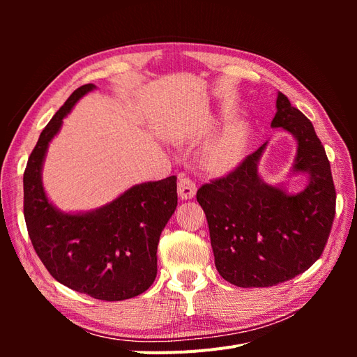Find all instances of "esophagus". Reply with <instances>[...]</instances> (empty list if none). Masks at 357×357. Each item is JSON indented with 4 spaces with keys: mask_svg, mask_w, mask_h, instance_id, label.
Wrapping results in <instances>:
<instances>
[{
    "mask_svg": "<svg viewBox=\"0 0 357 357\" xmlns=\"http://www.w3.org/2000/svg\"><path fill=\"white\" fill-rule=\"evenodd\" d=\"M197 195V186L193 180L186 177L185 174L178 176V197L181 199H192Z\"/></svg>",
    "mask_w": 357,
    "mask_h": 357,
    "instance_id": "1",
    "label": "esophagus"
}]
</instances>
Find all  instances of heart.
<instances>
[{
	"mask_svg": "<svg viewBox=\"0 0 357 357\" xmlns=\"http://www.w3.org/2000/svg\"><path fill=\"white\" fill-rule=\"evenodd\" d=\"M250 139V132L244 123L225 128L204 147L201 160L205 168L214 172H226L240 164Z\"/></svg>",
	"mask_w": 357,
	"mask_h": 357,
	"instance_id": "1",
	"label": "heart"
}]
</instances>
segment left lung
Masks as SVG:
<instances>
[{"label":"left lung","instance_id":"1","mask_svg":"<svg viewBox=\"0 0 357 357\" xmlns=\"http://www.w3.org/2000/svg\"><path fill=\"white\" fill-rule=\"evenodd\" d=\"M275 107L271 126L295 138L289 176L307 174L304 190L289 193L286 183L268 185L259 176L266 142L231 174L197 193L207 215L215 268L238 287L275 286L307 271L323 253L335 218L331 164L314 126L282 92Z\"/></svg>","mask_w":357,"mask_h":357}]
</instances>
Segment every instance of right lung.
Wrapping results in <instances>:
<instances>
[{
    "label": "right lung",
    "instance_id": "1",
    "mask_svg": "<svg viewBox=\"0 0 357 357\" xmlns=\"http://www.w3.org/2000/svg\"><path fill=\"white\" fill-rule=\"evenodd\" d=\"M95 88L75 89L40 134L24 172V214L53 278L95 299L123 301L155 282L160 232L177 207V177L135 185L91 211L63 213L49 201L41 177L49 144L75 102Z\"/></svg>",
    "mask_w": 357,
    "mask_h": 357
}]
</instances>
